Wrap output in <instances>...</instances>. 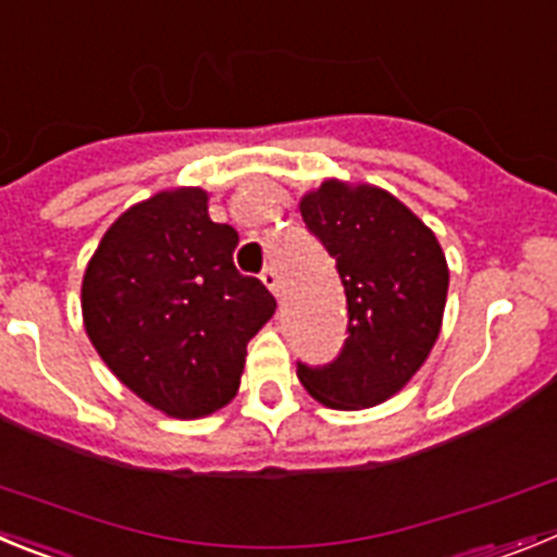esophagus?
Segmentation results:
<instances>
[{
    "mask_svg": "<svg viewBox=\"0 0 557 557\" xmlns=\"http://www.w3.org/2000/svg\"><path fill=\"white\" fill-rule=\"evenodd\" d=\"M262 282H264V287L270 289V293L278 295V287H282V284H278V273H275L273 264H268V268L262 270Z\"/></svg>",
    "mask_w": 557,
    "mask_h": 557,
    "instance_id": "34e87169",
    "label": "esophagus"
}]
</instances>
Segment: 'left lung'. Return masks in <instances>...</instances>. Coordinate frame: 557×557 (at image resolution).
I'll return each instance as SVG.
<instances>
[{"instance_id": "obj_1", "label": "left lung", "mask_w": 557, "mask_h": 557, "mask_svg": "<svg viewBox=\"0 0 557 557\" xmlns=\"http://www.w3.org/2000/svg\"><path fill=\"white\" fill-rule=\"evenodd\" d=\"M301 218L337 262L348 337L326 366L298 362V379L326 407L382 405L435 346L449 289L444 250L405 203L376 186L326 181L301 200Z\"/></svg>"}]
</instances>
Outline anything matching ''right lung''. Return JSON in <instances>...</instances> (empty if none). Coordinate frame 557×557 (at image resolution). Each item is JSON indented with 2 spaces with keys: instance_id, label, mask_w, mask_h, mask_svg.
Instances as JSON below:
<instances>
[{
  "instance_id": "right-lung-1",
  "label": "right lung",
  "mask_w": 557,
  "mask_h": 557,
  "mask_svg": "<svg viewBox=\"0 0 557 557\" xmlns=\"http://www.w3.org/2000/svg\"><path fill=\"white\" fill-rule=\"evenodd\" d=\"M231 225L211 223L203 189L159 191L102 236L83 275V321L106 366L172 418L236 396L248 343L275 298L234 264Z\"/></svg>"
}]
</instances>
